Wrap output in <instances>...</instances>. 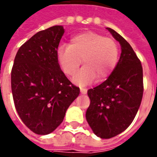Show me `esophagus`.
Here are the masks:
<instances>
[{"label":"esophagus","mask_w":157,"mask_h":157,"mask_svg":"<svg viewBox=\"0 0 157 157\" xmlns=\"http://www.w3.org/2000/svg\"><path fill=\"white\" fill-rule=\"evenodd\" d=\"M80 92L82 94H86L87 93V90L86 88H83V87H80Z\"/></svg>","instance_id":"obj_1"}]
</instances>
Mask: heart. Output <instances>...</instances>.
Wrapping results in <instances>:
<instances>
[{
    "mask_svg": "<svg viewBox=\"0 0 157 157\" xmlns=\"http://www.w3.org/2000/svg\"><path fill=\"white\" fill-rule=\"evenodd\" d=\"M119 47L112 38L93 31L73 36L68 45H60L56 52L59 67L66 75H74L82 63L73 82L88 85L98 78L104 81L111 75L119 60Z\"/></svg>",
    "mask_w": 157,
    "mask_h": 157,
    "instance_id": "b5f03b06",
    "label": "heart"
}]
</instances>
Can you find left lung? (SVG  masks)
<instances>
[{
    "label": "left lung",
    "mask_w": 157,
    "mask_h": 157,
    "mask_svg": "<svg viewBox=\"0 0 157 157\" xmlns=\"http://www.w3.org/2000/svg\"><path fill=\"white\" fill-rule=\"evenodd\" d=\"M121 45L117 65L101 85L87 92L90 105L86 113L89 125L101 138H111L134 120L143 96V70L132 47L120 34L107 27Z\"/></svg>",
    "instance_id": "left-lung-1"
}]
</instances>
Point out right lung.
Segmentation results:
<instances>
[{
	"label": "right lung",
	"mask_w": 157,
	"mask_h": 157,
	"mask_svg": "<svg viewBox=\"0 0 157 157\" xmlns=\"http://www.w3.org/2000/svg\"><path fill=\"white\" fill-rule=\"evenodd\" d=\"M64 29L53 26L32 36L14 59L11 84L22 121L37 134L52 133L63 122L79 88L61 71L56 52Z\"/></svg>",
	"instance_id": "right-lung-1"
}]
</instances>
